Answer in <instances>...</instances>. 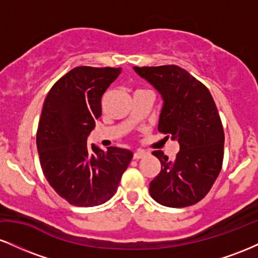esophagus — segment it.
Masks as SVG:
<instances>
[{"label":"esophagus","instance_id":"34e87169","mask_svg":"<svg viewBox=\"0 0 258 258\" xmlns=\"http://www.w3.org/2000/svg\"><path fill=\"white\" fill-rule=\"evenodd\" d=\"M147 155V153L144 152V150H137L135 154H133V159L135 160H139L142 158H144V156Z\"/></svg>","mask_w":258,"mask_h":258}]
</instances>
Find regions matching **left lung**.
Masks as SVG:
<instances>
[{"mask_svg": "<svg viewBox=\"0 0 258 258\" xmlns=\"http://www.w3.org/2000/svg\"><path fill=\"white\" fill-rule=\"evenodd\" d=\"M133 69L164 99L159 132L179 143L174 160L153 152L161 171L150 182L149 193L164 206L194 205L212 188L223 162L224 132L215 100L205 85L177 65Z\"/></svg>", "mask_w": 258, "mask_h": 258, "instance_id": "left-lung-1", "label": "left lung"}]
</instances>
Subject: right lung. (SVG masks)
Masks as SVG:
<instances>
[{"label":"right lung","instance_id":"1","mask_svg":"<svg viewBox=\"0 0 258 258\" xmlns=\"http://www.w3.org/2000/svg\"><path fill=\"white\" fill-rule=\"evenodd\" d=\"M120 68L78 67L53 85L44 99L36 133L40 164L49 185L69 204L91 207L116 193L133 154L87 146L102 115V97Z\"/></svg>","mask_w":258,"mask_h":258}]
</instances>
